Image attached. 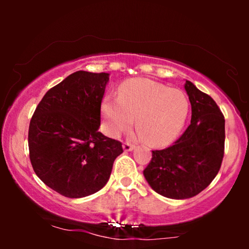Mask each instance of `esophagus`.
I'll list each match as a JSON object with an SVG mask.
<instances>
[{"label":"esophagus","mask_w":249,"mask_h":249,"mask_svg":"<svg viewBox=\"0 0 249 249\" xmlns=\"http://www.w3.org/2000/svg\"><path fill=\"white\" fill-rule=\"evenodd\" d=\"M122 147H124V149L125 152H130V151H132V149H134L135 146L132 145V144H130V142H124V145H122Z\"/></svg>","instance_id":"esophagus-1"}]
</instances>
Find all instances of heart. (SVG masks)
Here are the masks:
<instances>
[{
  "mask_svg": "<svg viewBox=\"0 0 249 249\" xmlns=\"http://www.w3.org/2000/svg\"><path fill=\"white\" fill-rule=\"evenodd\" d=\"M189 113V101L183 91L170 89L156 81L130 80L119 90V98L105 96L102 115L105 130L117 137L135 125L139 136L152 146L172 142L185 125Z\"/></svg>",
  "mask_w": 249,
  "mask_h": 249,
  "instance_id": "b5f03b06",
  "label": "heart"
}]
</instances>
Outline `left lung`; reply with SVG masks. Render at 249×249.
Masks as SVG:
<instances>
[{"mask_svg":"<svg viewBox=\"0 0 249 249\" xmlns=\"http://www.w3.org/2000/svg\"><path fill=\"white\" fill-rule=\"evenodd\" d=\"M192 121L168 148L152 151L145 179L160 195L172 199L196 196L215 178L224 154V117L215 102L186 80Z\"/></svg>","mask_w":249,"mask_h":249,"instance_id":"obj_1","label":"left lung"}]
</instances>
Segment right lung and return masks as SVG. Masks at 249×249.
Wrapping results in <instances>:
<instances>
[{
    "label": "right lung",
    "mask_w": 249,
    "mask_h": 249,
    "mask_svg": "<svg viewBox=\"0 0 249 249\" xmlns=\"http://www.w3.org/2000/svg\"><path fill=\"white\" fill-rule=\"evenodd\" d=\"M110 74L77 71L44 95L30 120L29 158L37 177L69 198L107 185L122 144L98 131Z\"/></svg>",
    "instance_id": "right-lung-1"
}]
</instances>
